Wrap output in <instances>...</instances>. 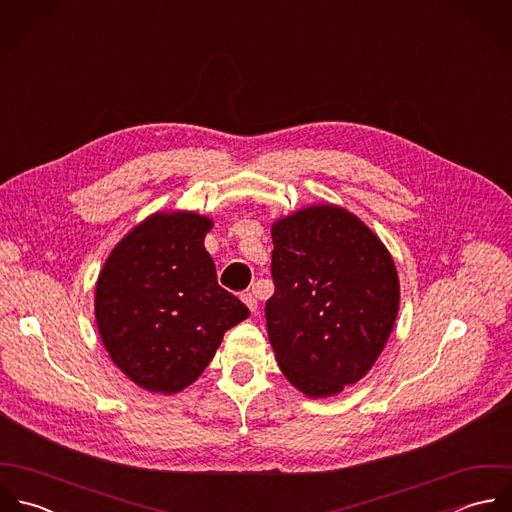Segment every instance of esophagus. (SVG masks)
<instances>
[{
  "instance_id": "34e87169",
  "label": "esophagus",
  "mask_w": 512,
  "mask_h": 512,
  "mask_svg": "<svg viewBox=\"0 0 512 512\" xmlns=\"http://www.w3.org/2000/svg\"><path fill=\"white\" fill-rule=\"evenodd\" d=\"M242 302L248 306V310H250L252 314H256V310H258V300H256V294H254V292L244 294V296H242Z\"/></svg>"
}]
</instances>
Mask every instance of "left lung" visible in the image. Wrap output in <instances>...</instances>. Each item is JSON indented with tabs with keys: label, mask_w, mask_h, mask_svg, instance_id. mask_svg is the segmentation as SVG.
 <instances>
[{
	"label": "left lung",
	"mask_w": 512,
	"mask_h": 512,
	"mask_svg": "<svg viewBox=\"0 0 512 512\" xmlns=\"http://www.w3.org/2000/svg\"><path fill=\"white\" fill-rule=\"evenodd\" d=\"M268 340L286 379L332 397L377 361L399 312V276L379 236L349 210L312 204L272 224Z\"/></svg>",
	"instance_id": "obj_1"
}]
</instances>
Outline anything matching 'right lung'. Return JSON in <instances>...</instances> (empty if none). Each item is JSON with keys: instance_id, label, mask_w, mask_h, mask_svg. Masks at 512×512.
I'll return each instance as SVG.
<instances>
[{"instance_id": "obj_1", "label": "right lung", "mask_w": 512, "mask_h": 512, "mask_svg": "<svg viewBox=\"0 0 512 512\" xmlns=\"http://www.w3.org/2000/svg\"><path fill=\"white\" fill-rule=\"evenodd\" d=\"M212 224L194 210L155 212L119 240L97 278L101 341L151 393L172 395L194 383L224 334L250 316L216 282L204 248Z\"/></svg>"}]
</instances>
